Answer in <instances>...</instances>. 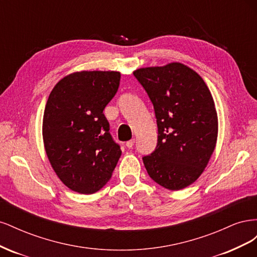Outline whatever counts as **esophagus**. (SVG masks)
Instances as JSON below:
<instances>
[{
  "mask_svg": "<svg viewBox=\"0 0 257 257\" xmlns=\"http://www.w3.org/2000/svg\"><path fill=\"white\" fill-rule=\"evenodd\" d=\"M134 144H135V139H131V141H128V142H126V144H125V146L128 148V149H131V148H133V146H134Z\"/></svg>",
  "mask_w": 257,
  "mask_h": 257,
  "instance_id": "obj_1",
  "label": "esophagus"
}]
</instances>
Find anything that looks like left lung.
<instances>
[{"mask_svg":"<svg viewBox=\"0 0 257 257\" xmlns=\"http://www.w3.org/2000/svg\"><path fill=\"white\" fill-rule=\"evenodd\" d=\"M153 104L158 145L143 158L153 181L178 191L195 182L214 151L217 114L203 78L179 62L133 73Z\"/></svg>","mask_w":257,"mask_h":257,"instance_id":"obj_1","label":"left lung"}]
</instances>
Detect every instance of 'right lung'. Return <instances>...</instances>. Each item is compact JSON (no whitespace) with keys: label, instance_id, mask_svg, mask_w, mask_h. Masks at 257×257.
Returning a JSON list of instances; mask_svg holds the SVG:
<instances>
[{"label":"right lung","instance_id":"right-lung-1","mask_svg":"<svg viewBox=\"0 0 257 257\" xmlns=\"http://www.w3.org/2000/svg\"><path fill=\"white\" fill-rule=\"evenodd\" d=\"M119 72L82 71L62 78L45 107L43 139L50 164L68 189L93 194L109 181L121 149L103 110L115 95Z\"/></svg>","mask_w":257,"mask_h":257}]
</instances>
